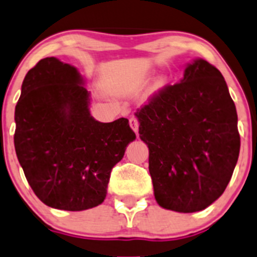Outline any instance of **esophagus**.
Returning <instances> with one entry per match:
<instances>
[{
    "label": "esophagus",
    "instance_id": "esophagus-1",
    "mask_svg": "<svg viewBox=\"0 0 257 257\" xmlns=\"http://www.w3.org/2000/svg\"><path fill=\"white\" fill-rule=\"evenodd\" d=\"M129 124H131L132 129H133L134 132H136L137 134H138V129H139V120L136 118V116H132L131 119H129Z\"/></svg>",
    "mask_w": 257,
    "mask_h": 257
}]
</instances>
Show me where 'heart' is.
<instances>
[{
  "label": "heart",
  "instance_id": "b5f03b06",
  "mask_svg": "<svg viewBox=\"0 0 257 257\" xmlns=\"http://www.w3.org/2000/svg\"><path fill=\"white\" fill-rule=\"evenodd\" d=\"M163 85H164V79H159V80L156 83V88L157 89L162 88V86H163Z\"/></svg>",
  "mask_w": 257,
  "mask_h": 257
}]
</instances>
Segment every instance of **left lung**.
<instances>
[{
    "label": "left lung",
    "mask_w": 257,
    "mask_h": 257,
    "mask_svg": "<svg viewBox=\"0 0 257 257\" xmlns=\"http://www.w3.org/2000/svg\"><path fill=\"white\" fill-rule=\"evenodd\" d=\"M149 148V173L161 207L197 212L227 187L240 153L237 113L218 69L197 59L136 113Z\"/></svg>",
    "instance_id": "obj_1"
}]
</instances>
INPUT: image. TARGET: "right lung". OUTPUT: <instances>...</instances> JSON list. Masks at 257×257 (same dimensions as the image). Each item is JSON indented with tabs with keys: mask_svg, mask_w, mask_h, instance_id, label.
Returning a JSON list of instances; mask_svg holds the SVG:
<instances>
[{
	"mask_svg": "<svg viewBox=\"0 0 257 257\" xmlns=\"http://www.w3.org/2000/svg\"><path fill=\"white\" fill-rule=\"evenodd\" d=\"M76 68L46 57L29 70L15 109V149L46 206L83 211L100 205L113 167L136 139L128 119L100 123Z\"/></svg>",
	"mask_w": 257,
	"mask_h": 257,
	"instance_id": "add662e5",
	"label": "right lung"
}]
</instances>
